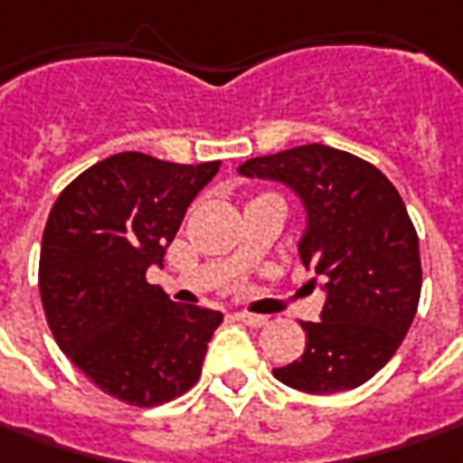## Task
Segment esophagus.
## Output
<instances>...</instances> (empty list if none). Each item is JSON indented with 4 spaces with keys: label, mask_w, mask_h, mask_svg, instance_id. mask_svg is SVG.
Wrapping results in <instances>:
<instances>
[{
    "label": "esophagus",
    "mask_w": 463,
    "mask_h": 463,
    "mask_svg": "<svg viewBox=\"0 0 463 463\" xmlns=\"http://www.w3.org/2000/svg\"><path fill=\"white\" fill-rule=\"evenodd\" d=\"M235 320L250 327H263L269 323V317H263V315H250V312H235Z\"/></svg>",
    "instance_id": "34e87169"
}]
</instances>
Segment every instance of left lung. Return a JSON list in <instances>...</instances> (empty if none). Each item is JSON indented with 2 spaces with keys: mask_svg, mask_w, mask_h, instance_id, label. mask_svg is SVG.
<instances>
[{
  "mask_svg": "<svg viewBox=\"0 0 463 463\" xmlns=\"http://www.w3.org/2000/svg\"><path fill=\"white\" fill-rule=\"evenodd\" d=\"M238 171L302 197L299 259L327 292L323 320L302 323L305 354L274 376L310 394L356 390L394 356L420 302V246L405 202L369 161L320 143L250 158Z\"/></svg>",
  "mask_w": 463,
  "mask_h": 463,
  "instance_id": "1",
  "label": "left lung"
}]
</instances>
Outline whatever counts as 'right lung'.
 <instances>
[{
    "label": "right lung",
    "instance_id": "obj_1",
    "mask_svg": "<svg viewBox=\"0 0 463 463\" xmlns=\"http://www.w3.org/2000/svg\"><path fill=\"white\" fill-rule=\"evenodd\" d=\"M220 161L118 153L79 174L43 231V310L58 348L104 394L164 405L197 384L222 315L176 305L146 279Z\"/></svg>",
    "mask_w": 463,
    "mask_h": 463
}]
</instances>
